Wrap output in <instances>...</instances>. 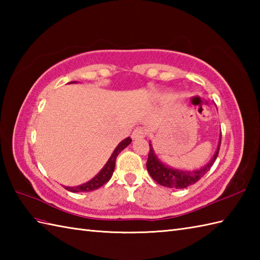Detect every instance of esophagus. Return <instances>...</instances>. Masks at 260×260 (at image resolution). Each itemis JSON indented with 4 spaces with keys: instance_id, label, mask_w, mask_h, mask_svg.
<instances>
[{
    "instance_id": "obj_1",
    "label": "esophagus",
    "mask_w": 260,
    "mask_h": 260,
    "mask_svg": "<svg viewBox=\"0 0 260 260\" xmlns=\"http://www.w3.org/2000/svg\"><path fill=\"white\" fill-rule=\"evenodd\" d=\"M147 135V129L144 127H137L134 129L133 133H132V139L133 140H139V139H144Z\"/></svg>"
}]
</instances>
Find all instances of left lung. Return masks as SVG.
Returning <instances> with one entry per match:
<instances>
[{
  "label": "left lung",
  "mask_w": 260,
  "mask_h": 260,
  "mask_svg": "<svg viewBox=\"0 0 260 260\" xmlns=\"http://www.w3.org/2000/svg\"><path fill=\"white\" fill-rule=\"evenodd\" d=\"M220 144H221V135H220L217 151L207 165L194 171H183L170 168L169 165H165L159 161L150 143V152H148V158L146 162L147 171L153 180L157 182L159 185L171 187V189H184V187L194 184L211 169L219 154Z\"/></svg>",
  "instance_id": "1"
}]
</instances>
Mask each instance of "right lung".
I'll return each instance as SVG.
<instances>
[{
    "label": "right lung",
    "mask_w": 260,
    "mask_h": 260,
    "mask_svg": "<svg viewBox=\"0 0 260 260\" xmlns=\"http://www.w3.org/2000/svg\"><path fill=\"white\" fill-rule=\"evenodd\" d=\"M76 82V81H74ZM132 143L131 137H127L124 141H121L119 144L117 145V147L115 148V151L113 152L112 156L109 157L108 162L105 164V167L101 170L95 178H92L90 181L86 182V183L78 185V186H64L66 190H68L70 192H89V191H93L97 190L99 187L103 186L105 183L110 180L113 175V172L115 170V163H116V157L118 156V154L124 150L125 147L128 146Z\"/></svg>",
    "instance_id": "add662e5"
}]
</instances>
